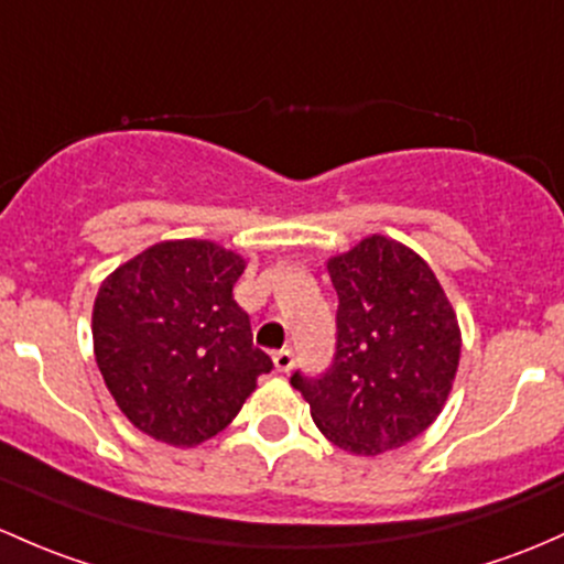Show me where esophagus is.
Wrapping results in <instances>:
<instances>
[{
  "instance_id": "1",
  "label": "esophagus",
  "mask_w": 564,
  "mask_h": 564,
  "mask_svg": "<svg viewBox=\"0 0 564 564\" xmlns=\"http://www.w3.org/2000/svg\"><path fill=\"white\" fill-rule=\"evenodd\" d=\"M272 361H275L278 372H289L294 367V351L292 348H281V351L272 354Z\"/></svg>"
}]
</instances>
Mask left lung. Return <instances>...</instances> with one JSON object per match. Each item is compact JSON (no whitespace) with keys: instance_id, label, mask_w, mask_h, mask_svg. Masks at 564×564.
<instances>
[{"instance_id":"1","label":"left lung","mask_w":564,"mask_h":564,"mask_svg":"<svg viewBox=\"0 0 564 564\" xmlns=\"http://www.w3.org/2000/svg\"><path fill=\"white\" fill-rule=\"evenodd\" d=\"M337 300L335 359L292 387L318 430L343 452L376 456L405 446L437 419L459 367V324L435 272L383 235L327 262Z\"/></svg>"}]
</instances>
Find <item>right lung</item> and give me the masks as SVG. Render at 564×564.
<instances>
[{
    "label": "right lung",
    "mask_w": 564,
    "mask_h": 564,
    "mask_svg": "<svg viewBox=\"0 0 564 564\" xmlns=\"http://www.w3.org/2000/svg\"><path fill=\"white\" fill-rule=\"evenodd\" d=\"M242 270L237 253L210 240H167L99 286L91 318L99 372L145 435L197 446L232 422L272 370L232 297Z\"/></svg>",
    "instance_id": "right-lung-1"
}]
</instances>
